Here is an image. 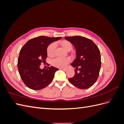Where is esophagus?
<instances>
[{"mask_svg": "<svg viewBox=\"0 0 124 124\" xmlns=\"http://www.w3.org/2000/svg\"><path fill=\"white\" fill-rule=\"evenodd\" d=\"M59 69H61V70H63V71H65L67 70V69H65V68H59Z\"/></svg>", "mask_w": 124, "mask_h": 124, "instance_id": "esophagus-1", "label": "esophagus"}]
</instances>
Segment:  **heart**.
Returning <instances> with one entry per match:
<instances>
[{"instance_id": "1", "label": "heart", "mask_w": 124, "mask_h": 124, "mask_svg": "<svg viewBox=\"0 0 124 124\" xmlns=\"http://www.w3.org/2000/svg\"><path fill=\"white\" fill-rule=\"evenodd\" d=\"M62 46L65 48V49L68 50L69 49H72V45L69 41H62ZM56 48V43L55 42L52 43L48 46L47 48V53L48 56H53L55 49ZM71 61L70 57H56L52 61V63L53 66L59 67V68H63L65 67Z\"/></svg>"}]
</instances>
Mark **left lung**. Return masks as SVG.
I'll return each mask as SVG.
<instances>
[{"label": "left lung", "mask_w": 124, "mask_h": 124, "mask_svg": "<svg viewBox=\"0 0 124 124\" xmlns=\"http://www.w3.org/2000/svg\"><path fill=\"white\" fill-rule=\"evenodd\" d=\"M65 38L76 50V58L71 64L76 69V74L68 80L78 88H88L94 84L99 76L101 63L99 48L92 40L84 37H66Z\"/></svg>", "instance_id": "8db88e82"}]
</instances>
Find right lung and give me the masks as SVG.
<instances>
[{"label":"right lung","instance_id":"1","mask_svg":"<svg viewBox=\"0 0 124 124\" xmlns=\"http://www.w3.org/2000/svg\"><path fill=\"white\" fill-rule=\"evenodd\" d=\"M62 38L44 36L28 41L20 52L17 68L21 78L28 87L33 90L45 88L53 81L55 73L58 69L53 66L41 69L40 66L47 57L48 45Z\"/></svg>","mask_w":124,"mask_h":124}]
</instances>
